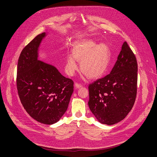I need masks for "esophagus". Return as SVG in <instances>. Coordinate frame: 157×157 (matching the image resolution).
<instances>
[{"mask_svg":"<svg viewBox=\"0 0 157 157\" xmlns=\"http://www.w3.org/2000/svg\"><path fill=\"white\" fill-rule=\"evenodd\" d=\"M75 88H80L82 87V85H81V84L78 83V82H75Z\"/></svg>","mask_w":157,"mask_h":157,"instance_id":"34e87169","label":"esophagus"}]
</instances>
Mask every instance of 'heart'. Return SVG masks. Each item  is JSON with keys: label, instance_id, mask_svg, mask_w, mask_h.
Listing matches in <instances>:
<instances>
[{"label": "heart", "instance_id": "obj_1", "mask_svg": "<svg viewBox=\"0 0 157 157\" xmlns=\"http://www.w3.org/2000/svg\"><path fill=\"white\" fill-rule=\"evenodd\" d=\"M80 61V69L86 77L91 79L102 76L110 63L111 51L105 44H97L90 39H84L75 44L72 54L66 57V71L73 75L78 69L76 61Z\"/></svg>", "mask_w": 157, "mask_h": 157}]
</instances>
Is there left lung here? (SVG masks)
<instances>
[{
    "mask_svg": "<svg viewBox=\"0 0 157 157\" xmlns=\"http://www.w3.org/2000/svg\"><path fill=\"white\" fill-rule=\"evenodd\" d=\"M137 72L136 57L124 42L111 73L89 84L88 105L99 122L114 124L131 111L137 93Z\"/></svg>",
    "mask_w": 157,
    "mask_h": 157,
    "instance_id": "8db88e82",
    "label": "left lung"
}]
</instances>
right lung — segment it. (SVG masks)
Here are the masks:
<instances>
[{
	"instance_id": "add662e5",
	"label": "right lung",
	"mask_w": 157,
	"mask_h": 157,
	"mask_svg": "<svg viewBox=\"0 0 157 157\" xmlns=\"http://www.w3.org/2000/svg\"><path fill=\"white\" fill-rule=\"evenodd\" d=\"M45 35H37L22 49L16 82L20 100L27 113L41 123L52 124L67 110L74 82L54 66L38 60V48Z\"/></svg>"
}]
</instances>
